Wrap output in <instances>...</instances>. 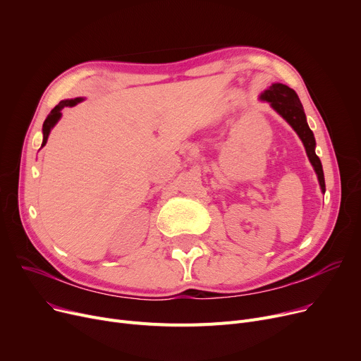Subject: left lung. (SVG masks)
I'll use <instances>...</instances> for the list:
<instances>
[{"label":"left lung","instance_id":"8db88e82","mask_svg":"<svg viewBox=\"0 0 361 361\" xmlns=\"http://www.w3.org/2000/svg\"><path fill=\"white\" fill-rule=\"evenodd\" d=\"M262 99L271 102L272 108L279 114V116L286 118L288 121V124L295 130V133L298 135V137L301 139L302 145H305L307 157H309V159H310V162H312V165L316 171L322 192L325 193L324 169H322L320 159L314 152L316 142H314L313 131L307 126L305 109H302V105L300 102V98H298V94L295 93V90H293L291 87L282 85V83H275L268 90H264L262 93Z\"/></svg>","mask_w":361,"mask_h":361}]
</instances>
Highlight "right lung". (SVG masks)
<instances>
[{
    "mask_svg": "<svg viewBox=\"0 0 361 361\" xmlns=\"http://www.w3.org/2000/svg\"><path fill=\"white\" fill-rule=\"evenodd\" d=\"M80 101H82L80 98L70 99V101H63V102H60L59 105H56V106L51 111L49 116L45 118L44 127H42V131H44V142H42V146H45V143H47V140H48L51 128L55 126L56 121L60 120V117H61V109H63L64 106H73V105H75V104L80 102Z\"/></svg>",
    "mask_w": 361,
    "mask_h": 361,
    "instance_id": "right-lung-1",
    "label": "right lung"
}]
</instances>
